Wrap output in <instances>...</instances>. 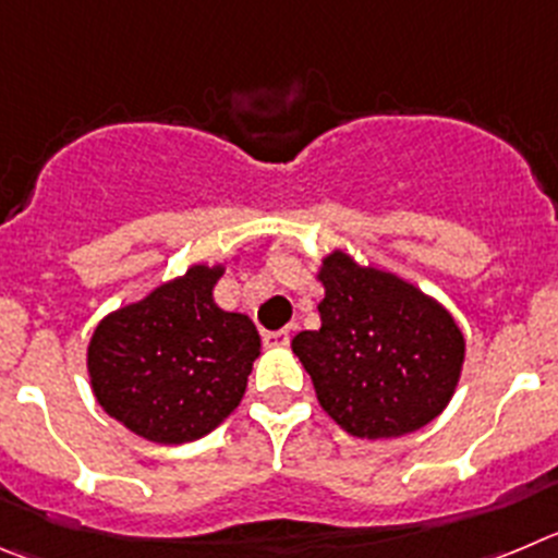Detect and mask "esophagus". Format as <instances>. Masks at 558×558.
Instances as JSON below:
<instances>
[{
  "instance_id": "1",
  "label": "esophagus",
  "mask_w": 558,
  "mask_h": 558,
  "mask_svg": "<svg viewBox=\"0 0 558 558\" xmlns=\"http://www.w3.org/2000/svg\"><path fill=\"white\" fill-rule=\"evenodd\" d=\"M291 341V327H283V330H272L264 336V343L267 347H286Z\"/></svg>"
}]
</instances>
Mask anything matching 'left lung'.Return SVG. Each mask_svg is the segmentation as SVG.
<instances>
[{
  "label": "left lung",
  "mask_w": 558,
  "mask_h": 558,
  "mask_svg": "<svg viewBox=\"0 0 558 558\" xmlns=\"http://www.w3.org/2000/svg\"><path fill=\"white\" fill-rule=\"evenodd\" d=\"M322 327L294 336L291 350L311 374L319 404L350 435L399 437L449 404L465 338L435 300L350 255L322 264Z\"/></svg>",
  "instance_id": "1"
}]
</instances>
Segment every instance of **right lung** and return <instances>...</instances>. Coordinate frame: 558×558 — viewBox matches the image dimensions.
I'll return each instance as SVG.
<instances>
[{"mask_svg":"<svg viewBox=\"0 0 558 558\" xmlns=\"http://www.w3.org/2000/svg\"><path fill=\"white\" fill-rule=\"evenodd\" d=\"M220 272L192 267L114 311L93 332V393L145 440H197L242 402L262 338L247 316L215 305L211 289Z\"/></svg>","mask_w":558,"mask_h":558,"instance_id":"right-lung-1","label":"right lung"}]
</instances>
